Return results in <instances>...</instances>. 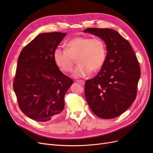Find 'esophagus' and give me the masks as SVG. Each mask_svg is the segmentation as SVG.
<instances>
[{"label":"esophagus","mask_w":153,"mask_h":153,"mask_svg":"<svg viewBox=\"0 0 153 153\" xmlns=\"http://www.w3.org/2000/svg\"><path fill=\"white\" fill-rule=\"evenodd\" d=\"M76 82H79V83H80L81 85H85V82L83 80H77Z\"/></svg>","instance_id":"esophagus-1"}]
</instances>
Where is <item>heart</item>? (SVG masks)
Returning a JSON list of instances; mask_svg holds the SVG:
<instances>
[{"label": "heart", "instance_id": "1", "mask_svg": "<svg viewBox=\"0 0 153 153\" xmlns=\"http://www.w3.org/2000/svg\"><path fill=\"white\" fill-rule=\"evenodd\" d=\"M65 48L58 47L54 50V62L60 71L69 72L74 65V59L77 58L79 65L72 73L74 77L87 76L91 71H98L104 63L105 45L99 38L76 37L67 42Z\"/></svg>", "mask_w": 153, "mask_h": 153}]
</instances>
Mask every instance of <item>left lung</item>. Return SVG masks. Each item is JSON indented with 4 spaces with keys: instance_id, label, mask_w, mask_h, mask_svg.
Segmentation results:
<instances>
[{
    "instance_id": "1",
    "label": "left lung",
    "mask_w": 153,
    "mask_h": 153,
    "mask_svg": "<svg viewBox=\"0 0 153 153\" xmlns=\"http://www.w3.org/2000/svg\"><path fill=\"white\" fill-rule=\"evenodd\" d=\"M105 42L107 55L98 74L86 81L85 95L94 114L103 119L122 114L135 100L140 66L130 44L111 28H88L83 31Z\"/></svg>"
}]
</instances>
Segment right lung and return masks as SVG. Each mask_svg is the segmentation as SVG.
Segmentation results:
<instances>
[{
  "label": "right lung",
  "instance_id": "obj_1",
  "mask_svg": "<svg viewBox=\"0 0 153 153\" xmlns=\"http://www.w3.org/2000/svg\"><path fill=\"white\" fill-rule=\"evenodd\" d=\"M66 35L61 32L39 34L18 57L13 89L19 109L37 122L56 120L62 114L64 97L73 84L53 59L54 50Z\"/></svg>",
  "mask_w": 153,
  "mask_h": 153
}]
</instances>
